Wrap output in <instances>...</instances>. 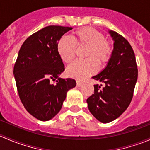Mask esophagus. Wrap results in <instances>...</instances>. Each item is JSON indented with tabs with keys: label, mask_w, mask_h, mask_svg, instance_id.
Here are the masks:
<instances>
[{
	"label": "esophagus",
	"mask_w": 150,
	"mask_h": 150,
	"mask_svg": "<svg viewBox=\"0 0 150 150\" xmlns=\"http://www.w3.org/2000/svg\"><path fill=\"white\" fill-rule=\"evenodd\" d=\"M76 84H77V86H78V87H80V86H81V85H82V82L80 81H77Z\"/></svg>",
	"instance_id": "1"
}]
</instances>
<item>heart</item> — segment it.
I'll return each mask as SVG.
<instances>
[{"mask_svg":"<svg viewBox=\"0 0 150 150\" xmlns=\"http://www.w3.org/2000/svg\"><path fill=\"white\" fill-rule=\"evenodd\" d=\"M76 45L86 46L84 60L75 61L67 69L69 76L83 80L97 71L99 64L104 66L110 60L112 48L109 41L104 40L102 33L92 28H81L72 34V39L62 36L57 43V51L63 62L69 63L74 59Z\"/></svg>","mask_w":150,"mask_h":150,"instance_id":"obj_1","label":"heart"}]
</instances>
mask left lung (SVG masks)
I'll return each mask as SVG.
<instances>
[{
    "label": "left lung",
    "mask_w": 150,
    "mask_h": 150,
    "mask_svg": "<svg viewBox=\"0 0 150 150\" xmlns=\"http://www.w3.org/2000/svg\"><path fill=\"white\" fill-rule=\"evenodd\" d=\"M114 48L107 66L92 77L104 84L94 85V93L86 100L89 111L99 121L107 123L125 111L132 100L138 78L134 50L121 35L110 30Z\"/></svg>",
    "instance_id": "8db88e82"
}]
</instances>
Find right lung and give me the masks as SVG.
I'll return each mask as SVG.
<instances>
[{"label": "right lung", "mask_w": 150, "mask_h": 150, "mask_svg": "<svg viewBox=\"0 0 150 150\" xmlns=\"http://www.w3.org/2000/svg\"><path fill=\"white\" fill-rule=\"evenodd\" d=\"M72 29L51 25L35 33L22 45L13 67L21 102L41 121L51 120L60 111L67 92L76 86L74 79L59 78L64 65L57 48L62 36Z\"/></svg>", "instance_id": "obj_1"}]
</instances>
